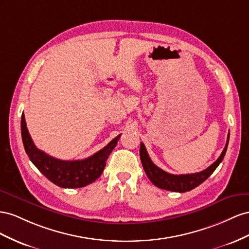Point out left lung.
Instances as JSON below:
<instances>
[{"label":"left lung","instance_id":"obj_1","mask_svg":"<svg viewBox=\"0 0 249 249\" xmlns=\"http://www.w3.org/2000/svg\"><path fill=\"white\" fill-rule=\"evenodd\" d=\"M229 141H230V133L229 136H227L226 145L223 149L221 155L218 158V160L214 162V164H212L209 168L198 173L174 175L164 171V170H161L160 168H159L158 166H155L153 164L151 159L149 158L148 152L143 143H141V147H140L141 161L145 170L146 175L148 176V178L151 180V182L154 184V186H156L160 189L184 193V192L191 191L199 186V184H201L205 179H208L209 177L213 174V172L215 171L216 168L219 166V164L222 161L224 158L227 145H229Z\"/></svg>","mask_w":249,"mask_h":249}]
</instances>
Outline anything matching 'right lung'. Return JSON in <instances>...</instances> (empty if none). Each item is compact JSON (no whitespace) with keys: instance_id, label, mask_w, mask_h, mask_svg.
I'll return each instance as SVG.
<instances>
[{"instance_id":"right-lung-1","label":"right lung","mask_w":249,"mask_h":249,"mask_svg":"<svg viewBox=\"0 0 249 249\" xmlns=\"http://www.w3.org/2000/svg\"><path fill=\"white\" fill-rule=\"evenodd\" d=\"M20 130H22L25 151L33 165L56 186L68 189L85 187L100 177L105 168L106 160L113 148L117 146L121 137V134H119L100 151L96 152L88 159L62 160L39 150L34 145L27 128L24 113L20 121Z\"/></svg>"}]
</instances>
